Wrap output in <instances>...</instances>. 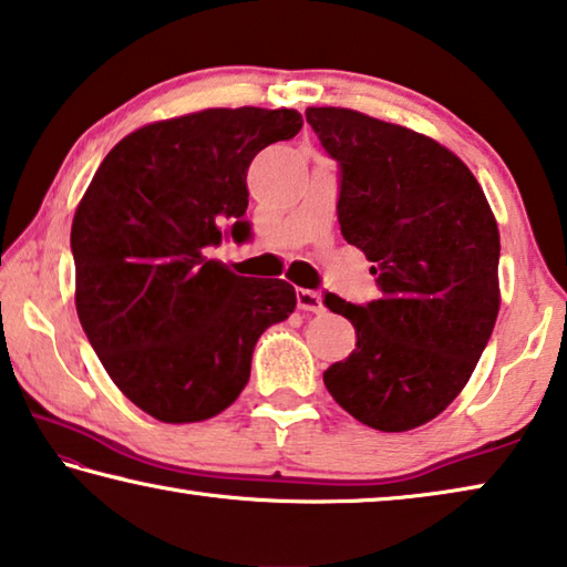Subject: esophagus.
Listing matches in <instances>:
<instances>
[{"label": "esophagus", "instance_id": "34e87169", "mask_svg": "<svg viewBox=\"0 0 567 567\" xmlns=\"http://www.w3.org/2000/svg\"><path fill=\"white\" fill-rule=\"evenodd\" d=\"M295 295H297V307H300V310H305V312H322L324 310L322 297L315 290H302L300 287Z\"/></svg>", "mask_w": 567, "mask_h": 567}]
</instances>
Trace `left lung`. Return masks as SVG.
Instances as JSON below:
<instances>
[{
  "instance_id": "left-lung-1",
  "label": "left lung",
  "mask_w": 567,
  "mask_h": 567,
  "mask_svg": "<svg viewBox=\"0 0 567 567\" xmlns=\"http://www.w3.org/2000/svg\"><path fill=\"white\" fill-rule=\"evenodd\" d=\"M340 167L342 237L360 247L380 300L352 305L354 350L324 370L342 410L382 433H405L453 402L491 340L501 290V235L463 159L400 124L342 107H307Z\"/></svg>"
}]
</instances>
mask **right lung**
Here are the masks:
<instances>
[{"label":"right lung","instance_id":"right-lung-1","mask_svg":"<svg viewBox=\"0 0 567 567\" xmlns=\"http://www.w3.org/2000/svg\"><path fill=\"white\" fill-rule=\"evenodd\" d=\"M302 127L295 110H205L147 124L112 147L72 219L74 305L124 395L162 422L233 405L255 344L292 315L295 287L209 260L245 243L247 167Z\"/></svg>","mask_w":567,"mask_h":567}]
</instances>
